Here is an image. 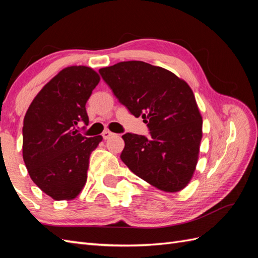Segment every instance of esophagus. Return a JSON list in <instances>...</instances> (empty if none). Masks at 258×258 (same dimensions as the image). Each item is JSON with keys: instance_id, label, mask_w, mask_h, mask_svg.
Masks as SVG:
<instances>
[{"instance_id": "1", "label": "esophagus", "mask_w": 258, "mask_h": 258, "mask_svg": "<svg viewBox=\"0 0 258 258\" xmlns=\"http://www.w3.org/2000/svg\"><path fill=\"white\" fill-rule=\"evenodd\" d=\"M113 135H114V133L109 132V131H104L103 134H102L104 140H107V139H109V138H111V136H113Z\"/></svg>"}]
</instances>
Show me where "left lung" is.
<instances>
[{"label": "left lung", "instance_id": "1", "mask_svg": "<svg viewBox=\"0 0 258 258\" xmlns=\"http://www.w3.org/2000/svg\"><path fill=\"white\" fill-rule=\"evenodd\" d=\"M118 102L142 116L150 136L126 133L120 160L145 182L165 191L188 184L199 160L203 120L193 91L169 71L142 61L100 71Z\"/></svg>", "mask_w": 258, "mask_h": 258}]
</instances>
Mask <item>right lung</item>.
I'll use <instances>...</instances> for the list:
<instances>
[{"label":"right lung","instance_id":"obj_1","mask_svg":"<svg viewBox=\"0 0 258 258\" xmlns=\"http://www.w3.org/2000/svg\"><path fill=\"white\" fill-rule=\"evenodd\" d=\"M100 76L87 67H69L43 87L23 122V160L38 187L55 201L73 200L84 187L91 153L102 136L85 138V104Z\"/></svg>","mask_w":258,"mask_h":258}]
</instances>
